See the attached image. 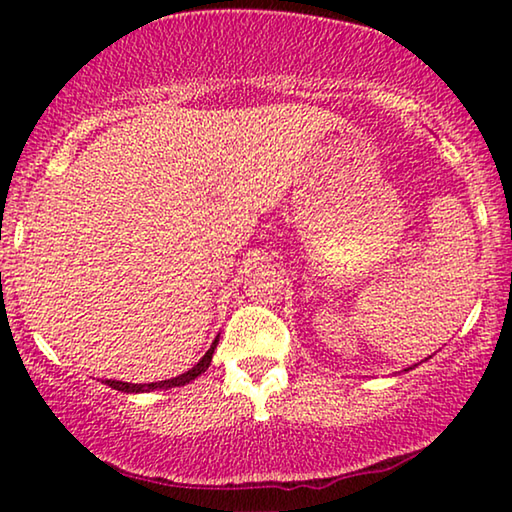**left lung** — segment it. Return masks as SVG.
Wrapping results in <instances>:
<instances>
[{"label": "left lung", "instance_id": "8db88e82", "mask_svg": "<svg viewBox=\"0 0 512 512\" xmlns=\"http://www.w3.org/2000/svg\"><path fill=\"white\" fill-rule=\"evenodd\" d=\"M406 370H409V368H406Z\"/></svg>", "mask_w": 512, "mask_h": 512}]
</instances>
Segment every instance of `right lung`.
<instances>
[{"label":"right lung","instance_id":"obj_1","mask_svg":"<svg viewBox=\"0 0 512 512\" xmlns=\"http://www.w3.org/2000/svg\"><path fill=\"white\" fill-rule=\"evenodd\" d=\"M216 343H219V336H216L214 343L210 345V350H207L203 354V359L196 363L194 368H189L187 372H183V375L178 377H171V379H164V381H151V384H128V381H117V379H106V384L110 388H115V391H121V393H151V391H160V388H176V386H185L189 384V381L196 379L198 375H203V372L210 368L212 363V354L216 350Z\"/></svg>","mask_w":512,"mask_h":512}]
</instances>
